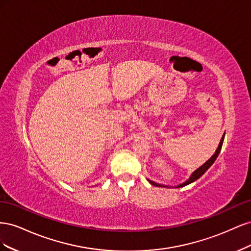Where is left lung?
Wrapping results in <instances>:
<instances>
[{"label":"left lung","instance_id":"8db88e82","mask_svg":"<svg viewBox=\"0 0 251 251\" xmlns=\"http://www.w3.org/2000/svg\"><path fill=\"white\" fill-rule=\"evenodd\" d=\"M224 136L225 135H223V137H222V139H221V141H220V143H219V147H218V149H217V151H216V153L211 156V158L209 159V160H207L206 162H205L202 166H200V168L198 169V170H196L193 174H192V176L189 177V179L186 181V182H184L183 184H180L178 187H182V186H185V185H187V184H189V183H192V182H194V181H196L197 179H199L202 175L206 172L210 166H211V164L215 162V160L217 159V157L219 156V154H220V151H221V149H222V144H223V140H224ZM149 182L151 184H153V185H155V186H164V185H161V184H157V183H155V182H153V181H151V180H149Z\"/></svg>","mask_w":251,"mask_h":251}]
</instances>
